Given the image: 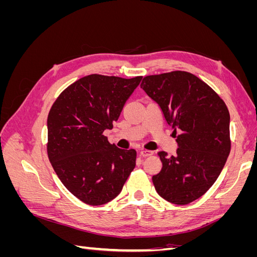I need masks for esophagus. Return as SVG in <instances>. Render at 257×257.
<instances>
[{
  "label": "esophagus",
  "mask_w": 257,
  "mask_h": 257,
  "mask_svg": "<svg viewBox=\"0 0 257 257\" xmlns=\"http://www.w3.org/2000/svg\"><path fill=\"white\" fill-rule=\"evenodd\" d=\"M154 154V152L153 151H151V150H142L141 151V155L142 157H150V155H153Z\"/></svg>",
  "instance_id": "esophagus-1"
}]
</instances>
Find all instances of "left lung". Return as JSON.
<instances>
[{"label":"left lung","mask_w":257,"mask_h":257,"mask_svg":"<svg viewBox=\"0 0 257 257\" xmlns=\"http://www.w3.org/2000/svg\"><path fill=\"white\" fill-rule=\"evenodd\" d=\"M141 87L161 107L177 135V154H158L163 167L152 177L159 195L186 205L211 188L230 152L229 111L219 94L195 75L174 71L146 76Z\"/></svg>","instance_id":"left-lung-1"}]
</instances>
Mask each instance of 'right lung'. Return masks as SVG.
<instances>
[{"mask_svg": "<svg viewBox=\"0 0 257 257\" xmlns=\"http://www.w3.org/2000/svg\"><path fill=\"white\" fill-rule=\"evenodd\" d=\"M143 77L92 74L72 83L52 104L47 154L65 188L84 204L104 205L119 195L136 165V150H122L104 135L119 119Z\"/></svg>", "mask_w": 257, "mask_h": 257, "instance_id": "right-lung-1", "label": "right lung"}]
</instances>
